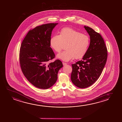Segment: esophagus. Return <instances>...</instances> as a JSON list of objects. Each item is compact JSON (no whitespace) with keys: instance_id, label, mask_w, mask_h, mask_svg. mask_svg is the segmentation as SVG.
<instances>
[{"instance_id":"esophagus-1","label":"esophagus","mask_w":122,"mask_h":122,"mask_svg":"<svg viewBox=\"0 0 122 122\" xmlns=\"http://www.w3.org/2000/svg\"><path fill=\"white\" fill-rule=\"evenodd\" d=\"M62 64H63V66H66V65H67V63H65V62H62Z\"/></svg>"}]
</instances>
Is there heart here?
<instances>
[{
	"mask_svg": "<svg viewBox=\"0 0 122 122\" xmlns=\"http://www.w3.org/2000/svg\"><path fill=\"white\" fill-rule=\"evenodd\" d=\"M66 45V51L57 55L56 57L68 62L74 57L80 59L88 51L90 45V38L86 34L70 28H64L60 30L59 35L52 36L50 45L56 52L62 50L63 45Z\"/></svg>",
	"mask_w": 122,
	"mask_h": 122,
	"instance_id": "obj_1",
	"label": "heart"
}]
</instances>
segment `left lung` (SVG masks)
<instances>
[{
	"label": "left lung",
	"mask_w": 122,
	"mask_h": 122,
	"mask_svg": "<svg viewBox=\"0 0 122 122\" xmlns=\"http://www.w3.org/2000/svg\"><path fill=\"white\" fill-rule=\"evenodd\" d=\"M90 36L88 51L82 60L72 64L71 80L78 88H87L99 78L106 64L107 49L102 36L92 28L84 26Z\"/></svg>",
	"instance_id": "obj_1"
}]
</instances>
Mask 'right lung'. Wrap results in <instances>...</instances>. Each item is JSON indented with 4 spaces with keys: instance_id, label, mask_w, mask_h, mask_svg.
<instances>
[{
    "instance_id": "add662e5",
    "label": "right lung",
    "mask_w": 122,
    "mask_h": 122,
    "mask_svg": "<svg viewBox=\"0 0 122 122\" xmlns=\"http://www.w3.org/2000/svg\"><path fill=\"white\" fill-rule=\"evenodd\" d=\"M58 23H48L30 30L20 47V62L24 76L37 88L48 89L54 85L63 67L59 60L53 62L55 54L50 47L52 30Z\"/></svg>"
}]
</instances>
